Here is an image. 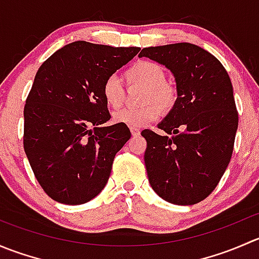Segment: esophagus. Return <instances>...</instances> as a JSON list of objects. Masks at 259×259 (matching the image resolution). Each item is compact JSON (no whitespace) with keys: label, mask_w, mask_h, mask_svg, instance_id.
I'll return each instance as SVG.
<instances>
[{"label":"esophagus","mask_w":259,"mask_h":259,"mask_svg":"<svg viewBox=\"0 0 259 259\" xmlns=\"http://www.w3.org/2000/svg\"><path fill=\"white\" fill-rule=\"evenodd\" d=\"M130 132H132L133 137H138V135L140 134V129L139 127H130Z\"/></svg>","instance_id":"esophagus-1"}]
</instances>
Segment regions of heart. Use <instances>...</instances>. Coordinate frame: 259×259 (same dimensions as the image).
<instances>
[{
  "label": "heart",
  "mask_w": 259,
  "mask_h": 259,
  "mask_svg": "<svg viewBox=\"0 0 259 259\" xmlns=\"http://www.w3.org/2000/svg\"><path fill=\"white\" fill-rule=\"evenodd\" d=\"M124 77L129 85L144 88L143 103L140 108H127L114 114V121L130 127H139L154 121L161 113H168L178 101V90L176 86L166 82L163 67L156 62L142 60L133 64ZM101 96L106 105L113 110L121 108L125 100V89L115 76L108 77L101 86Z\"/></svg>",
  "instance_id": "b5f03b06"
}]
</instances>
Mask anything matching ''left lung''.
Masks as SVG:
<instances>
[{
  "mask_svg": "<svg viewBox=\"0 0 259 259\" xmlns=\"http://www.w3.org/2000/svg\"><path fill=\"white\" fill-rule=\"evenodd\" d=\"M139 56L170 70L178 90L176 106L158 125L166 135L142 132L149 183L166 202L197 204L215 189L233 153L238 111L229 75L193 44L145 48Z\"/></svg>",
  "mask_w": 259,
  "mask_h": 259,
  "instance_id": "obj_1",
  "label": "left lung"
}]
</instances>
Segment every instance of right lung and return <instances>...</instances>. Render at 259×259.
Here are the masks:
<instances>
[{
	"mask_svg": "<svg viewBox=\"0 0 259 259\" xmlns=\"http://www.w3.org/2000/svg\"><path fill=\"white\" fill-rule=\"evenodd\" d=\"M75 41L44 62L23 109V149L44 192L62 204H83L108 183L117 151L130 139L110 120L101 86L139 52Z\"/></svg>",
	"mask_w": 259,
	"mask_h": 259,
	"instance_id": "1",
	"label": "right lung"
}]
</instances>
